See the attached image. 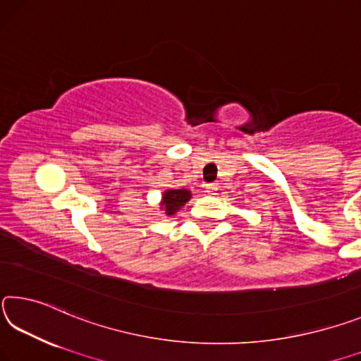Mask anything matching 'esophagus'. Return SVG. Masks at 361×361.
I'll return each mask as SVG.
<instances>
[{
    "instance_id": "esophagus-1",
    "label": "esophagus",
    "mask_w": 361,
    "mask_h": 361,
    "mask_svg": "<svg viewBox=\"0 0 361 361\" xmlns=\"http://www.w3.org/2000/svg\"><path fill=\"white\" fill-rule=\"evenodd\" d=\"M204 192L208 195H214L217 192V185L216 184H206L204 185Z\"/></svg>"
}]
</instances>
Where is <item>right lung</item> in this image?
<instances>
[{
  "label": "right lung",
  "instance_id": "1",
  "mask_svg": "<svg viewBox=\"0 0 361 361\" xmlns=\"http://www.w3.org/2000/svg\"><path fill=\"white\" fill-rule=\"evenodd\" d=\"M188 200H190V192L184 190V188H177V190H166L163 195V209L166 211V214H174L177 209H180V206H184Z\"/></svg>",
  "mask_w": 361,
  "mask_h": 361
}]
</instances>
